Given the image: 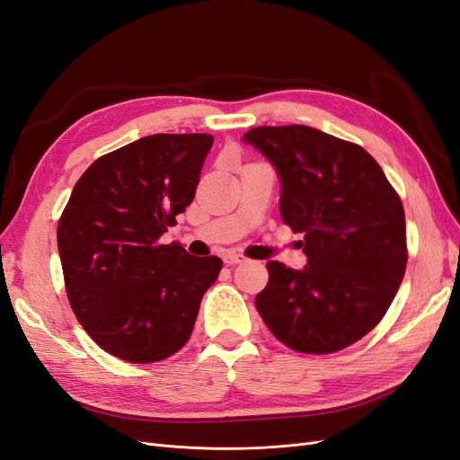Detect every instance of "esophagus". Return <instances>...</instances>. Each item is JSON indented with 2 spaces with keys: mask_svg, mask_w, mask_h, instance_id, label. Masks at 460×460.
<instances>
[{
  "mask_svg": "<svg viewBox=\"0 0 460 460\" xmlns=\"http://www.w3.org/2000/svg\"><path fill=\"white\" fill-rule=\"evenodd\" d=\"M222 261H225L226 264H240V262H243V261H245V257H243V255H240V253H232V252H228V253L222 255Z\"/></svg>",
  "mask_w": 460,
  "mask_h": 460,
  "instance_id": "1",
  "label": "esophagus"
}]
</instances>
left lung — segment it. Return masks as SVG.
I'll list each match as a JSON object with an SVG mask.
<instances>
[{
    "mask_svg": "<svg viewBox=\"0 0 460 460\" xmlns=\"http://www.w3.org/2000/svg\"><path fill=\"white\" fill-rule=\"evenodd\" d=\"M242 140L274 166L282 220L303 234L307 255L301 270L267 262L257 311L291 349L340 351L380 323L401 286L407 267L401 199L363 147L323 130L259 127Z\"/></svg>",
    "mask_w": 460,
    "mask_h": 460,
    "instance_id": "obj_1",
    "label": "left lung"
}]
</instances>
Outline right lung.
Returning a JSON list of instances; mask_svg holds the SVG:
<instances>
[{
	"label": "right lung",
	"instance_id": "right-lung-1",
	"mask_svg": "<svg viewBox=\"0 0 460 460\" xmlns=\"http://www.w3.org/2000/svg\"><path fill=\"white\" fill-rule=\"evenodd\" d=\"M213 136L153 134L93 161L58 226L66 296L90 338L128 363L190 340L222 261L159 238L193 201Z\"/></svg>",
	"mask_w": 460,
	"mask_h": 460
}]
</instances>
